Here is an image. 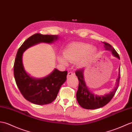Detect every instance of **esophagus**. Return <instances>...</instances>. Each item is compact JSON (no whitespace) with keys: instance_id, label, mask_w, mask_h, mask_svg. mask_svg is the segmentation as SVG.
Listing matches in <instances>:
<instances>
[{"instance_id":"34e87169","label":"esophagus","mask_w":132,"mask_h":132,"mask_svg":"<svg viewBox=\"0 0 132 132\" xmlns=\"http://www.w3.org/2000/svg\"><path fill=\"white\" fill-rule=\"evenodd\" d=\"M75 76V72H69L68 73V75H67V77H71V76Z\"/></svg>"}]
</instances>
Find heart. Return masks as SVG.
Returning <instances> with one entry per match:
<instances>
[{"label":"heart","mask_w":132,"mask_h":132,"mask_svg":"<svg viewBox=\"0 0 132 132\" xmlns=\"http://www.w3.org/2000/svg\"><path fill=\"white\" fill-rule=\"evenodd\" d=\"M90 47V45L85 43H71L64 50L63 56L65 59L69 61H76L81 58L78 63L83 65L90 59L96 52L94 47ZM60 60L61 62L64 63L63 59L60 58Z\"/></svg>","instance_id":"1"}]
</instances>
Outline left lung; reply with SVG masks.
<instances>
[{"label":"left lung","mask_w":132,"mask_h":132,"mask_svg":"<svg viewBox=\"0 0 132 132\" xmlns=\"http://www.w3.org/2000/svg\"><path fill=\"white\" fill-rule=\"evenodd\" d=\"M103 43H104V47L106 50L111 51L114 56L120 59L118 52L112 46L106 42H103ZM83 72V69H78L76 71V75L77 76L79 82L78 88L76 93V97H77L78 104L82 108L89 110L97 109V108L104 106L111 101L118 90L119 85L120 78V68H119V77L117 79L116 87L111 93L104 96H96L90 92L84 80Z\"/></svg>","instance_id":"obj_1"}]
</instances>
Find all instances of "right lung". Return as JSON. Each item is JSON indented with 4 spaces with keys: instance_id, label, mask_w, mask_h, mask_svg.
Returning <instances> with one entry per match:
<instances>
[{
    "instance_id": "1",
    "label": "right lung",
    "mask_w": 132,
    "mask_h": 132,
    "mask_svg": "<svg viewBox=\"0 0 132 132\" xmlns=\"http://www.w3.org/2000/svg\"><path fill=\"white\" fill-rule=\"evenodd\" d=\"M57 36L33 34L26 39L18 50L13 67L14 77L22 96L32 103L44 105L51 103L56 98L61 86L67 80L68 72L55 69L47 77L35 79L30 77L23 67L22 54L26 49L39 42L51 43L57 39Z\"/></svg>"
}]
</instances>
